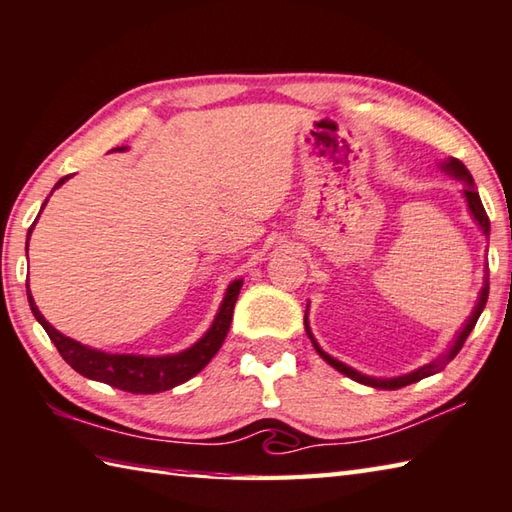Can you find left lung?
I'll use <instances>...</instances> for the list:
<instances>
[{"instance_id":"obj_1","label":"left lung","mask_w":512,"mask_h":512,"mask_svg":"<svg viewBox=\"0 0 512 512\" xmlns=\"http://www.w3.org/2000/svg\"><path fill=\"white\" fill-rule=\"evenodd\" d=\"M443 170L445 172H450L452 176H457V179H461V181H466V190H463V194H466V199H468V206H470V212H472V217H475L477 221H479V226H481V230L486 232H490V219H488V215H486V210H483V203H481V199H479V192L475 190V183H472V176H470V172H468V167L463 165L459 159H450L448 163H443ZM488 291H490V282H488V277H486V284H483V288H481V293H479V300H477V306H475V311H472V315L468 318V322L463 324V329L457 333V338H454V345L443 353V356H439L436 360H432L430 365H425V367H421V369H416V371H412V374H407V376H398V378H385V380H380V378H369V376H362V374H358V371H353L351 367H347V365H342L340 360H336V358H331V356H327V353H324L318 345H315V340H313V345H315V349H318V353L320 356L329 362L331 367H336L340 374H345V376H349L351 380H356V383H362V385H369V387H376V389H398V387H405V385H412V383H418V380L421 378H427V376H432V374H436V371H441L445 365H448V362L457 356V353L461 351V347H463V342H466V338L470 336V331L475 329V324H477V320H479V315H481V311H483V306H486V302H488ZM304 322H306V318H304ZM306 331H309V327H306ZM309 336H311V331H309Z\"/></svg>"}]
</instances>
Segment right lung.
Segmentation results:
<instances>
[{
	"mask_svg": "<svg viewBox=\"0 0 512 512\" xmlns=\"http://www.w3.org/2000/svg\"><path fill=\"white\" fill-rule=\"evenodd\" d=\"M118 150H125V147H118ZM67 179L69 176H62V179L55 183V188H60ZM239 288H241V280L232 282L228 286L224 304H221L215 322H212L210 331L197 342V345L176 353V356H161V358L125 356V353H105L98 349H89L76 340L62 336L58 329H53L51 324L44 320L40 309L35 306L31 293H29V304L35 320L42 324L46 333H49L55 349L60 351V356L67 360L78 374L87 376L91 380H100V383H107L116 389H123V392L156 394V392H165V389L181 385L192 376H197L199 371L212 360V356L221 349V345H224V340L228 336V329L232 322V309H235Z\"/></svg>",
	"mask_w": 512,
	"mask_h": 512,
	"instance_id": "right-lung-1",
	"label": "right lung"
}]
</instances>
